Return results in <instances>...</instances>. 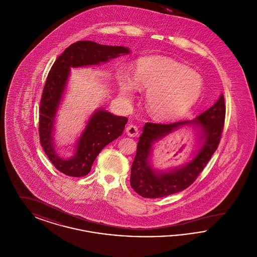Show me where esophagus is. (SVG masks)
<instances>
[{"label": "esophagus", "instance_id": "1", "mask_svg": "<svg viewBox=\"0 0 257 257\" xmlns=\"http://www.w3.org/2000/svg\"><path fill=\"white\" fill-rule=\"evenodd\" d=\"M126 133L130 137H137L139 135V128L136 125H128L126 128Z\"/></svg>", "mask_w": 257, "mask_h": 257}]
</instances>
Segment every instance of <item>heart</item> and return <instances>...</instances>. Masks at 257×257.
<instances>
[{"label": "heart", "mask_w": 257, "mask_h": 257, "mask_svg": "<svg viewBox=\"0 0 257 257\" xmlns=\"http://www.w3.org/2000/svg\"><path fill=\"white\" fill-rule=\"evenodd\" d=\"M134 79L119 75V86L127 100L138 87L147 89L146 104L153 117L160 120L178 118L189 110L203 90L201 76L178 61L162 57H147L137 62Z\"/></svg>", "instance_id": "obj_1"}]
</instances>
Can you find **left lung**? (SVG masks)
<instances>
[{
    "mask_svg": "<svg viewBox=\"0 0 257 257\" xmlns=\"http://www.w3.org/2000/svg\"><path fill=\"white\" fill-rule=\"evenodd\" d=\"M225 104L223 94L210 109L194 120L178 122H147L140 137L137 153L131 168L130 184L135 192L147 198L170 196L187 189L196 181L204 170L220 142L224 126ZM192 123L201 129L204 144L195 158L187 165L170 173L154 171L150 166L149 156L152 145L177 127Z\"/></svg>",
    "mask_w": 257,
    "mask_h": 257,
    "instance_id": "obj_1",
    "label": "left lung"
}]
</instances>
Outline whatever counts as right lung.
<instances>
[{
    "instance_id": "right-lung-1",
    "label": "right lung",
    "mask_w": 257,
    "mask_h": 257,
    "mask_svg": "<svg viewBox=\"0 0 257 257\" xmlns=\"http://www.w3.org/2000/svg\"><path fill=\"white\" fill-rule=\"evenodd\" d=\"M120 54H129V49L122 46L101 45L89 40L77 41L59 56L48 73L40 99L39 140L54 167L68 176L82 177L88 174L100 151L121 136L128 121L125 116H117L107 110H96L89 118L86 129L78 141L73 157L67 160L59 157L53 143V123L70 67L99 64L116 58Z\"/></svg>"
}]
</instances>
